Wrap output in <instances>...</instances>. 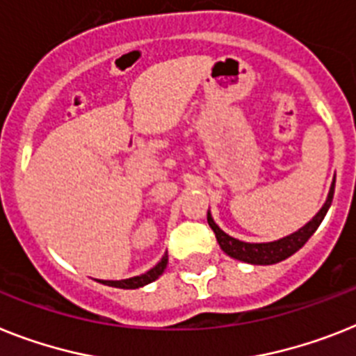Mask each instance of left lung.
Masks as SVG:
<instances>
[{"instance_id":"left-lung-1","label":"left lung","mask_w":356,"mask_h":356,"mask_svg":"<svg viewBox=\"0 0 356 356\" xmlns=\"http://www.w3.org/2000/svg\"><path fill=\"white\" fill-rule=\"evenodd\" d=\"M333 192H335V181L331 184L330 195L325 199L324 206L321 208V211L313 217L306 226L295 232V234L288 235V237L280 238V241H275V243H261V244H252V243H243L238 238L229 237L228 234H224L222 229L213 222L210 211H208V224L210 228L213 229L215 237H217V243H219L220 250H222L226 255L234 257L237 261L248 262V264H277V262L284 261L288 257L293 255L295 252H298L304 244L307 243V238L312 237L316 232V228L321 226L322 219L325 217L327 210H330L331 201H333Z\"/></svg>"}]
</instances>
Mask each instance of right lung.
Listing matches in <instances>:
<instances>
[{
    "label": "right lung",
    "instance_id": "add662e5",
    "mask_svg": "<svg viewBox=\"0 0 356 356\" xmlns=\"http://www.w3.org/2000/svg\"><path fill=\"white\" fill-rule=\"evenodd\" d=\"M166 264H168V255H164L150 271H146V273L139 275V277H132V279H127V280H104V284L113 286V288H122V289L143 288V286L154 282L155 279H159V275H163Z\"/></svg>",
    "mask_w": 356,
    "mask_h": 356
}]
</instances>
